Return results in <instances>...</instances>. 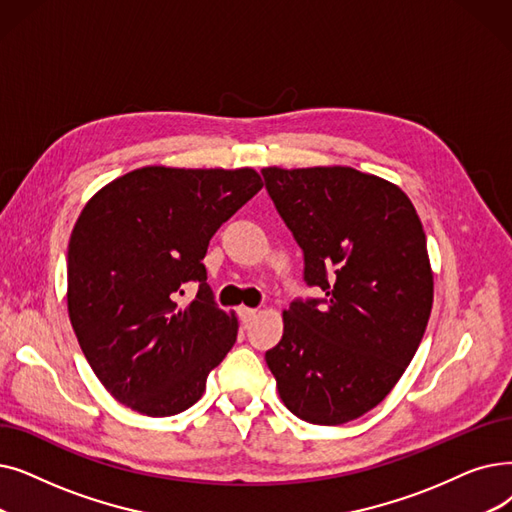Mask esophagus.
Wrapping results in <instances>:
<instances>
[{
    "label": "esophagus",
    "instance_id": "34e87169",
    "mask_svg": "<svg viewBox=\"0 0 512 512\" xmlns=\"http://www.w3.org/2000/svg\"><path fill=\"white\" fill-rule=\"evenodd\" d=\"M257 316V311L251 307H238V318L242 324H249Z\"/></svg>",
    "mask_w": 512,
    "mask_h": 512
}]
</instances>
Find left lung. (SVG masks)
Returning a JSON list of instances; mask_svg holds the SVG:
<instances>
[{
	"mask_svg": "<svg viewBox=\"0 0 512 512\" xmlns=\"http://www.w3.org/2000/svg\"><path fill=\"white\" fill-rule=\"evenodd\" d=\"M320 299L284 311L265 351L284 406L343 425L379 406L412 362L433 305L427 238L410 198L351 167L261 169Z\"/></svg>",
	"mask_w": 512,
	"mask_h": 512,
	"instance_id": "1",
	"label": "left lung"
}]
</instances>
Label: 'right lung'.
<instances>
[{
	"instance_id": "1",
	"label": "right lung",
	"mask_w": 512,
	"mask_h": 512,
	"mask_svg": "<svg viewBox=\"0 0 512 512\" xmlns=\"http://www.w3.org/2000/svg\"><path fill=\"white\" fill-rule=\"evenodd\" d=\"M261 186L253 169L142 167L83 207L66 299L81 351L117 402L157 418L203 397L238 332L215 303L203 259ZM190 281L197 297L180 310L174 299Z\"/></svg>"
}]
</instances>
